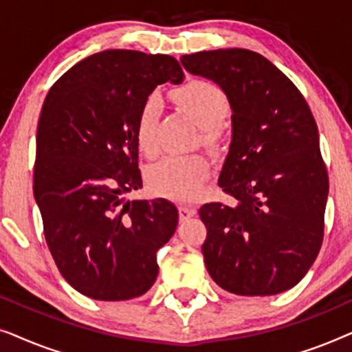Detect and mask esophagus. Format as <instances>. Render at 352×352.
I'll return each instance as SVG.
<instances>
[{
  "label": "esophagus",
  "instance_id": "esophagus-1",
  "mask_svg": "<svg viewBox=\"0 0 352 352\" xmlns=\"http://www.w3.org/2000/svg\"><path fill=\"white\" fill-rule=\"evenodd\" d=\"M195 214V210L192 208V206H187V205H181L179 206V218L184 221V219H189L192 216Z\"/></svg>",
  "mask_w": 352,
  "mask_h": 352
}]
</instances>
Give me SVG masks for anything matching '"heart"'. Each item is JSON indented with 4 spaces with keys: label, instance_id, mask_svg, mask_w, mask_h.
<instances>
[{
    "label": "heart",
    "instance_id": "b5f03b06",
    "mask_svg": "<svg viewBox=\"0 0 352 352\" xmlns=\"http://www.w3.org/2000/svg\"><path fill=\"white\" fill-rule=\"evenodd\" d=\"M173 99L204 129L216 128L228 115L224 91L210 81H190L173 93ZM160 102L148 98L139 110L136 141L142 152H155V126ZM210 176V162L204 155H166L147 170V184L153 194L175 200H190L200 194Z\"/></svg>",
    "mask_w": 352,
    "mask_h": 352
}]
</instances>
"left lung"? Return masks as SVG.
<instances>
[{
  "label": "left lung",
  "mask_w": 352,
  "mask_h": 352,
  "mask_svg": "<svg viewBox=\"0 0 352 352\" xmlns=\"http://www.w3.org/2000/svg\"><path fill=\"white\" fill-rule=\"evenodd\" d=\"M192 75L214 81L232 109V139L219 186L234 205L199 210L205 266L242 296L295 287L319 254L329 176L309 105L290 78L250 50L182 56Z\"/></svg>",
  "instance_id": "obj_1"
}]
</instances>
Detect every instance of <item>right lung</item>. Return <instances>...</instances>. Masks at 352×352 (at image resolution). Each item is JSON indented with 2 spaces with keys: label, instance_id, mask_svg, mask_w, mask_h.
I'll return each instance as SVG.
<instances>
[{
  "label": "right lung",
  "instance_id": "obj_1",
  "mask_svg": "<svg viewBox=\"0 0 352 352\" xmlns=\"http://www.w3.org/2000/svg\"><path fill=\"white\" fill-rule=\"evenodd\" d=\"M182 80L175 57L107 50L67 70L46 96L33 194L52 258L81 295L131 300L155 282V253L175 234L177 208L123 195L142 187L139 110L157 85Z\"/></svg>",
  "mask_w": 352,
  "mask_h": 352
}]
</instances>
